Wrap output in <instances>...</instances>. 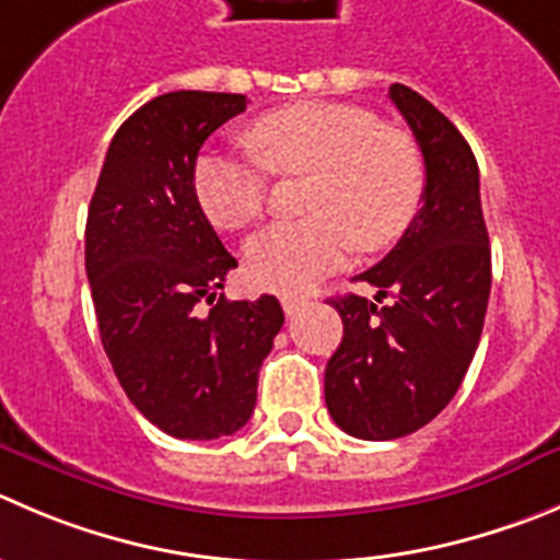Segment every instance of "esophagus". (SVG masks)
Masks as SVG:
<instances>
[{
    "instance_id": "esophagus-1",
    "label": "esophagus",
    "mask_w": 560,
    "mask_h": 560,
    "mask_svg": "<svg viewBox=\"0 0 560 560\" xmlns=\"http://www.w3.org/2000/svg\"><path fill=\"white\" fill-rule=\"evenodd\" d=\"M305 296H296V294H283L280 296V305H283V311H285V316H296V313H300V307L305 305Z\"/></svg>"
}]
</instances>
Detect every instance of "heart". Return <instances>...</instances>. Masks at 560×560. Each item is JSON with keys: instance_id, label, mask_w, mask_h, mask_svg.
<instances>
[{"instance_id": "obj_1", "label": "heart", "mask_w": 560, "mask_h": 560, "mask_svg": "<svg viewBox=\"0 0 560 560\" xmlns=\"http://www.w3.org/2000/svg\"><path fill=\"white\" fill-rule=\"evenodd\" d=\"M258 159L203 156L195 197L211 225L244 231L269 206V178L311 175L302 222L271 225L249 242L244 266L258 289L302 294L338 269L354 244L380 253L412 225L425 191V164L412 135L382 126L371 109L307 101L258 117L244 131Z\"/></svg>"}]
</instances>
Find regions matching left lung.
<instances>
[{"mask_svg": "<svg viewBox=\"0 0 560 560\" xmlns=\"http://www.w3.org/2000/svg\"><path fill=\"white\" fill-rule=\"evenodd\" d=\"M390 101L423 153L425 191L396 247L357 277L374 285V300H329L343 338L324 369V398L335 423L357 440L407 436L448 407L481 340L492 285L470 145L407 84H393ZM382 299L392 302L380 308Z\"/></svg>", "mask_w": 560, "mask_h": 560, "instance_id": "1", "label": "left lung"}]
</instances>
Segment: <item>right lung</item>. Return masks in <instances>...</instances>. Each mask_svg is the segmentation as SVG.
<instances>
[{"mask_svg": "<svg viewBox=\"0 0 560 560\" xmlns=\"http://www.w3.org/2000/svg\"><path fill=\"white\" fill-rule=\"evenodd\" d=\"M247 109L238 93L156 95L112 137L84 231L101 343L129 401L170 436L217 440L249 420L283 327L264 294L228 302L236 258L195 197L203 142Z\"/></svg>", "mask_w": 560, "mask_h": 560, "instance_id": "right-lung-1", "label": "right lung"}]
</instances>
